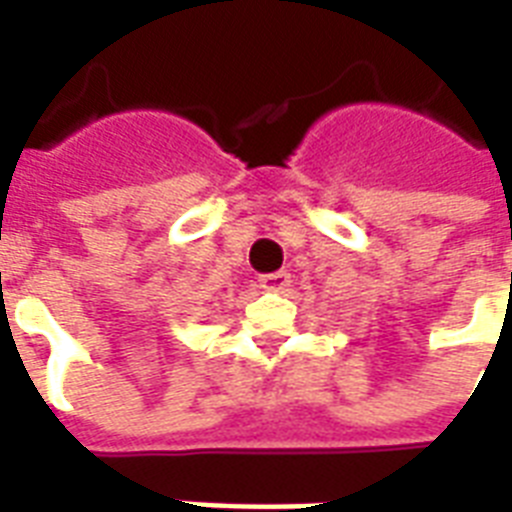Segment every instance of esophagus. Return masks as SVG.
<instances>
[{
    "instance_id": "34e87169",
    "label": "esophagus",
    "mask_w": 512,
    "mask_h": 512,
    "mask_svg": "<svg viewBox=\"0 0 512 512\" xmlns=\"http://www.w3.org/2000/svg\"><path fill=\"white\" fill-rule=\"evenodd\" d=\"M260 287L268 289V292H281V289L289 287V273L287 271L265 273V276H260Z\"/></svg>"
}]
</instances>
